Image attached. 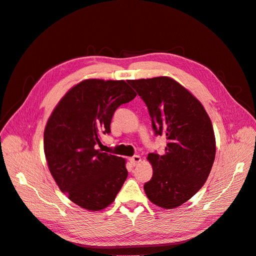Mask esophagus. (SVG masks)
Here are the masks:
<instances>
[{
  "label": "esophagus",
  "instance_id": "obj_1",
  "mask_svg": "<svg viewBox=\"0 0 256 256\" xmlns=\"http://www.w3.org/2000/svg\"><path fill=\"white\" fill-rule=\"evenodd\" d=\"M129 161H130V164L134 166H136L138 164V162L141 161V157L138 156V154H134V157L129 158Z\"/></svg>",
  "mask_w": 256,
  "mask_h": 256
}]
</instances>
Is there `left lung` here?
<instances>
[{"mask_svg": "<svg viewBox=\"0 0 256 256\" xmlns=\"http://www.w3.org/2000/svg\"><path fill=\"white\" fill-rule=\"evenodd\" d=\"M148 109L156 136L168 140L164 154L147 156L152 177L144 190L152 203L171 209L203 187L216 156V138L204 106L168 76L129 80Z\"/></svg>", "mask_w": 256, "mask_h": 256, "instance_id": "1", "label": "left lung"}]
</instances>
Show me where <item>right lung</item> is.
I'll return each mask as SVG.
<instances>
[{
	"label": "right lung",
	"instance_id": "1",
	"mask_svg": "<svg viewBox=\"0 0 256 256\" xmlns=\"http://www.w3.org/2000/svg\"><path fill=\"white\" fill-rule=\"evenodd\" d=\"M136 92L124 80L88 79L69 90L48 120L44 134L46 159L60 191L88 210L113 203L128 176L122 157L96 150L110 134L113 114Z\"/></svg>",
	"mask_w": 256,
	"mask_h": 256
}]
</instances>
